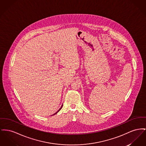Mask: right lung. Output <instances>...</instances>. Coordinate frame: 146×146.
<instances>
[{"label": "right lung", "mask_w": 146, "mask_h": 146, "mask_svg": "<svg viewBox=\"0 0 146 146\" xmlns=\"http://www.w3.org/2000/svg\"><path fill=\"white\" fill-rule=\"evenodd\" d=\"M62 106H63V105H62ZM62 106H61V108H60V109H59V110H58V111L57 112H56V113H54V114H56V113H57V112H58L59 111H60V109H62Z\"/></svg>", "instance_id": "add662e5"}]
</instances>
